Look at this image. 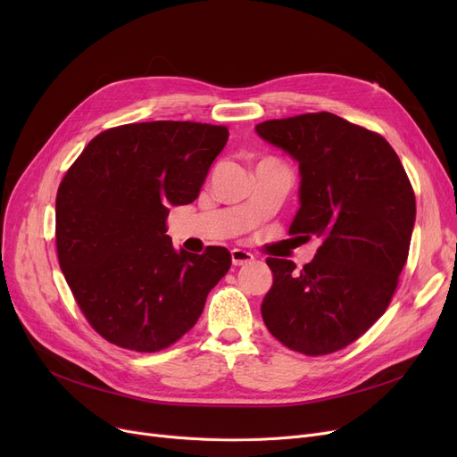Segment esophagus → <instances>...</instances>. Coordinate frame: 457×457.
I'll list each match as a JSON object with an SVG mask.
<instances>
[{"mask_svg": "<svg viewBox=\"0 0 457 457\" xmlns=\"http://www.w3.org/2000/svg\"><path fill=\"white\" fill-rule=\"evenodd\" d=\"M231 261L235 267H241V265H246V262L253 261V255L246 250H241V248H233L231 250Z\"/></svg>", "mask_w": 457, "mask_h": 457, "instance_id": "obj_1", "label": "esophagus"}]
</instances>
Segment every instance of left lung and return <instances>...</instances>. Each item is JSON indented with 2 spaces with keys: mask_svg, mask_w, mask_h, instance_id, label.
Listing matches in <instances>:
<instances>
[{
  "mask_svg": "<svg viewBox=\"0 0 457 457\" xmlns=\"http://www.w3.org/2000/svg\"><path fill=\"white\" fill-rule=\"evenodd\" d=\"M255 131L298 161L300 209L289 233L322 241L302 270L267 259L274 283L262 320L295 352H337L391 303L410 253L415 192L391 144L337 114L267 120Z\"/></svg>",
  "mask_w": 457,
  "mask_h": 457,
  "instance_id": "8db88e82",
  "label": "left lung"
}]
</instances>
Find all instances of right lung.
<instances>
[{
    "instance_id": "obj_1",
    "label": "right lung",
    "mask_w": 457,
    "mask_h": 457,
    "mask_svg": "<svg viewBox=\"0 0 457 457\" xmlns=\"http://www.w3.org/2000/svg\"><path fill=\"white\" fill-rule=\"evenodd\" d=\"M229 131L200 122L126 124L94 137L55 202L59 265L88 324L135 352L174 345L231 267L222 246L174 250L172 205L192 204Z\"/></svg>"
}]
</instances>
